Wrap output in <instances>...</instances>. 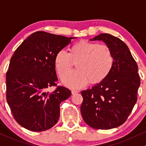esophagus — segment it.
<instances>
[{"instance_id": "obj_1", "label": "esophagus", "mask_w": 146, "mask_h": 146, "mask_svg": "<svg viewBox=\"0 0 146 146\" xmlns=\"http://www.w3.org/2000/svg\"><path fill=\"white\" fill-rule=\"evenodd\" d=\"M78 92H79V91H78L77 90H72V95H74V94H77Z\"/></svg>"}]
</instances>
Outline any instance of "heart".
Segmentation results:
<instances>
[{
	"label": "heart",
	"mask_w": 146,
	"mask_h": 146,
	"mask_svg": "<svg viewBox=\"0 0 146 146\" xmlns=\"http://www.w3.org/2000/svg\"><path fill=\"white\" fill-rule=\"evenodd\" d=\"M76 62V71L67 74ZM115 59L111 49L104 44L80 40L69 48V52L60 50L55 54L54 63L60 77L66 86L79 88L104 81L112 72Z\"/></svg>",
	"instance_id": "1"
}]
</instances>
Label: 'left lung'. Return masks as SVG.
Instances as JSON below:
<instances>
[{
  "label": "left lung",
  "mask_w": 146,
  "mask_h": 146,
  "mask_svg": "<svg viewBox=\"0 0 146 146\" xmlns=\"http://www.w3.org/2000/svg\"><path fill=\"white\" fill-rule=\"evenodd\" d=\"M92 40L105 42L112 50L115 62L104 81L81 92V113L92 128L113 129L125 122L137 101L141 84L138 65L128 46L117 37L100 34Z\"/></svg>",
  "instance_id": "obj_1"
}]
</instances>
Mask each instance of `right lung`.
Masks as SVG:
<instances>
[{"instance_id": "add662e5", "label": "right lung", "mask_w": 146, "mask_h": 146, "mask_svg": "<svg viewBox=\"0 0 146 146\" xmlns=\"http://www.w3.org/2000/svg\"><path fill=\"white\" fill-rule=\"evenodd\" d=\"M72 38H75L36 31L22 42L10 59L6 99L13 117L24 128L43 131L58 122L60 104L71 91L57 84L54 59ZM51 86L56 88L46 92Z\"/></svg>"}]
</instances>
